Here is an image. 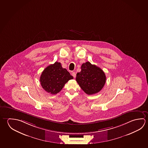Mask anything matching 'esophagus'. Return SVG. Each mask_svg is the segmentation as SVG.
I'll return each instance as SVG.
<instances>
[{"instance_id": "obj_1", "label": "esophagus", "mask_w": 148, "mask_h": 148, "mask_svg": "<svg viewBox=\"0 0 148 148\" xmlns=\"http://www.w3.org/2000/svg\"><path fill=\"white\" fill-rule=\"evenodd\" d=\"M72 76H73L74 77H76V73H75V72H73L72 73Z\"/></svg>"}]
</instances>
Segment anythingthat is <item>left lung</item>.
<instances>
[{"label":"left lung","instance_id":"8db88e82","mask_svg":"<svg viewBox=\"0 0 148 148\" xmlns=\"http://www.w3.org/2000/svg\"><path fill=\"white\" fill-rule=\"evenodd\" d=\"M76 80L86 93L91 95L98 93L103 87L106 76L100 68L86 62L81 66V71L77 73Z\"/></svg>","mask_w":148,"mask_h":148}]
</instances>
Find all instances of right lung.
Masks as SVG:
<instances>
[{"label":"right lung","mask_w":148,"mask_h":148,"mask_svg":"<svg viewBox=\"0 0 148 148\" xmlns=\"http://www.w3.org/2000/svg\"><path fill=\"white\" fill-rule=\"evenodd\" d=\"M73 77L60 62H56L48 66L42 72L40 77L41 86L45 90L56 95L62 90L66 83Z\"/></svg>","instance_id":"add662e5"}]
</instances>
